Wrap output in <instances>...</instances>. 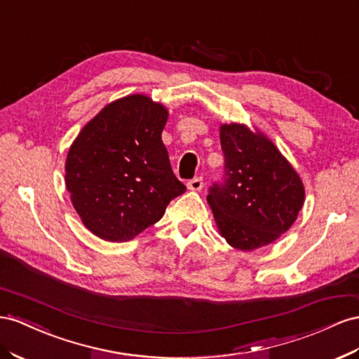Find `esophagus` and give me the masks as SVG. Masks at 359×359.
I'll use <instances>...</instances> for the list:
<instances>
[{
	"label": "esophagus",
	"instance_id": "1",
	"mask_svg": "<svg viewBox=\"0 0 359 359\" xmlns=\"http://www.w3.org/2000/svg\"><path fill=\"white\" fill-rule=\"evenodd\" d=\"M202 187H203L202 178H193V180H190V181L187 182V189H189V190L199 191V190H202Z\"/></svg>",
	"mask_w": 359,
	"mask_h": 359
}]
</instances>
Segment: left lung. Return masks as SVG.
<instances>
[{
    "instance_id": "obj_1",
    "label": "left lung",
    "mask_w": 359,
    "mask_h": 359,
    "mask_svg": "<svg viewBox=\"0 0 359 359\" xmlns=\"http://www.w3.org/2000/svg\"><path fill=\"white\" fill-rule=\"evenodd\" d=\"M220 144L224 182L207 196L220 236L243 252L273 243L304 207L302 180L272 140L245 123H222Z\"/></svg>"
}]
</instances>
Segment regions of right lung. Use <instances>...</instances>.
<instances>
[{"label": "right lung", "mask_w": 359, "mask_h": 359, "mask_svg": "<svg viewBox=\"0 0 359 359\" xmlns=\"http://www.w3.org/2000/svg\"><path fill=\"white\" fill-rule=\"evenodd\" d=\"M169 111L149 96L116 100L84 125L67 152L65 182L83 225L105 241H128L158 222L186 186L161 140Z\"/></svg>", "instance_id": "right-lung-1"}]
</instances>
